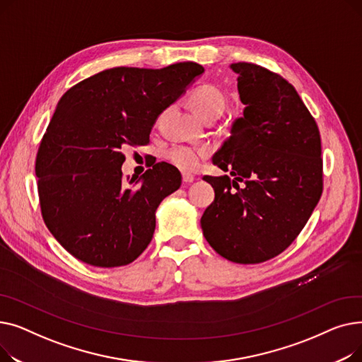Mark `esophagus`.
<instances>
[{"label": "esophagus", "instance_id": "34e87169", "mask_svg": "<svg viewBox=\"0 0 362 362\" xmlns=\"http://www.w3.org/2000/svg\"><path fill=\"white\" fill-rule=\"evenodd\" d=\"M182 180H183V183H192L195 180V176L191 175V173H187V171H183Z\"/></svg>", "mask_w": 362, "mask_h": 362}]
</instances>
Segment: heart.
Returning a JSON list of instances; mask_svg holds the SVG:
<instances>
[{
	"instance_id": "obj_1",
	"label": "heart",
	"mask_w": 362,
	"mask_h": 362,
	"mask_svg": "<svg viewBox=\"0 0 362 362\" xmlns=\"http://www.w3.org/2000/svg\"><path fill=\"white\" fill-rule=\"evenodd\" d=\"M191 105L202 120L218 119L226 108V98L216 86L202 85L192 92ZM206 152L208 149L204 146L176 145L167 151V160L182 170H194L199 165Z\"/></svg>"
}]
</instances>
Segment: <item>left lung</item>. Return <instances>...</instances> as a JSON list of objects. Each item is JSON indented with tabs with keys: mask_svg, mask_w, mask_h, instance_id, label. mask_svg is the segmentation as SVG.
Segmentation results:
<instances>
[{
	"mask_svg": "<svg viewBox=\"0 0 362 362\" xmlns=\"http://www.w3.org/2000/svg\"><path fill=\"white\" fill-rule=\"evenodd\" d=\"M243 116L213 156L227 175L204 180L216 198L201 217L206 242L226 259L258 264L296 239L322 192L321 139L296 89L252 63H233ZM243 183L238 186V182Z\"/></svg>",
	"mask_w": 362,
	"mask_h": 362,
	"instance_id": "1",
	"label": "left lung"
}]
</instances>
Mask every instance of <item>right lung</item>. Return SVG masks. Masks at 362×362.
<instances>
[{"instance_id": "add662e5", "label": "right lung", "mask_w": 362, "mask_h": 362, "mask_svg": "<svg viewBox=\"0 0 362 362\" xmlns=\"http://www.w3.org/2000/svg\"><path fill=\"white\" fill-rule=\"evenodd\" d=\"M201 64L114 67L70 88L37 149L42 218L63 248L93 267L135 261L156 230L161 201L180 187L179 170L157 163L129 185L126 145H146L160 114L177 101Z\"/></svg>"}]
</instances>
